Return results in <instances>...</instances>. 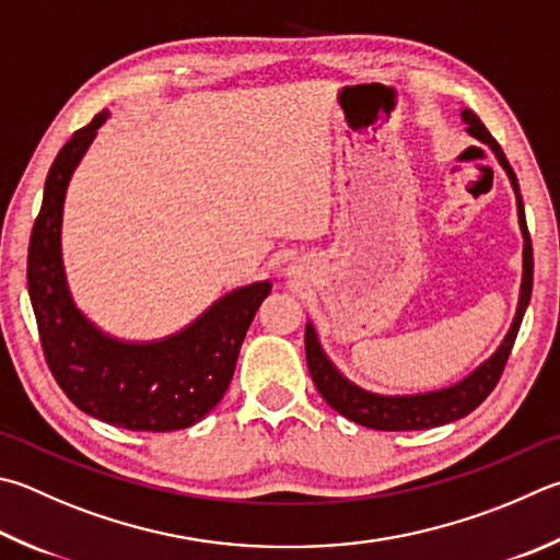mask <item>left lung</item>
<instances>
[{"label": "left lung", "mask_w": 560, "mask_h": 560, "mask_svg": "<svg viewBox=\"0 0 560 560\" xmlns=\"http://www.w3.org/2000/svg\"><path fill=\"white\" fill-rule=\"evenodd\" d=\"M460 119L467 125V135L492 149V154L497 156V161H500V166L506 171V176H510V183L514 188L516 215H520V228L524 237V273H522L520 303H516V313L510 330H506L500 348H497L490 358H487L482 364H477V368L460 382L443 386V389L421 392V394H377V392L362 389V386L350 382L338 368H335L328 354H325L323 345L318 340V332H315L313 323L308 320L306 323V360H308V372L313 377L315 389H318L323 399L328 401L335 411L342 413L345 419H350L360 425H368V429H374V431L435 429V425L457 421L470 411H475L477 406L490 396L497 382H500L504 364L510 360L516 332H520L528 299H532L534 252H532V237H528V230H526L520 183H516V176L510 166V161L504 156L502 147L497 144L494 137L487 131L480 117H477L472 109H463Z\"/></svg>", "instance_id": "8db88e82"}]
</instances>
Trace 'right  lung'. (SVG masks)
<instances>
[{"instance_id":"add662e5","label":"right lung","mask_w":560,"mask_h":560,"mask_svg":"<svg viewBox=\"0 0 560 560\" xmlns=\"http://www.w3.org/2000/svg\"><path fill=\"white\" fill-rule=\"evenodd\" d=\"M107 119L105 109L78 129L48 171L28 245V296L48 370L80 411L127 431H180L206 419L225 396L271 281L225 293L161 340L131 342L100 330L70 296L60 228L68 183Z\"/></svg>"}]
</instances>
